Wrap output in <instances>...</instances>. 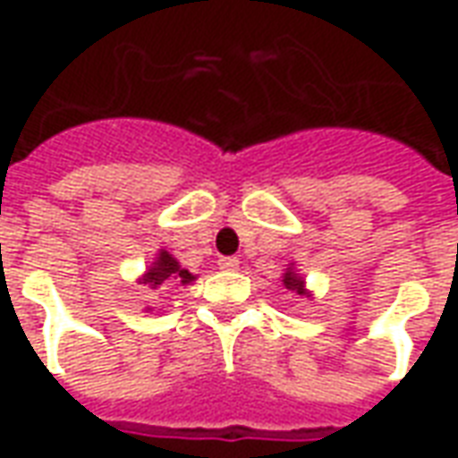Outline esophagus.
<instances>
[{"instance_id": "34e87169", "label": "esophagus", "mask_w": 458, "mask_h": 458, "mask_svg": "<svg viewBox=\"0 0 458 458\" xmlns=\"http://www.w3.org/2000/svg\"><path fill=\"white\" fill-rule=\"evenodd\" d=\"M218 267L225 269V272H235V269L240 267V259L238 258H220Z\"/></svg>"}]
</instances>
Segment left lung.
<instances>
[{
  "label": "left lung",
  "instance_id": "obj_1",
  "mask_svg": "<svg viewBox=\"0 0 458 458\" xmlns=\"http://www.w3.org/2000/svg\"><path fill=\"white\" fill-rule=\"evenodd\" d=\"M282 284H284L289 292L299 294V297H311V292L307 289V282H304V277H301L297 269H294V262H292V265L284 269V275H282Z\"/></svg>",
  "mask_w": 458,
  "mask_h": 458
}]
</instances>
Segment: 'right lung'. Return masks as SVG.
<instances>
[{
    "instance_id": "add662e5",
    "label": "right lung",
    "mask_w": 458,
    "mask_h": 458,
    "mask_svg": "<svg viewBox=\"0 0 458 458\" xmlns=\"http://www.w3.org/2000/svg\"><path fill=\"white\" fill-rule=\"evenodd\" d=\"M191 282H196V275H191L189 269L181 267L179 259L166 250H159L149 262L147 272L137 279V284H144L151 292H169L171 287H186ZM144 311H151V307H147Z\"/></svg>"
}]
</instances>
